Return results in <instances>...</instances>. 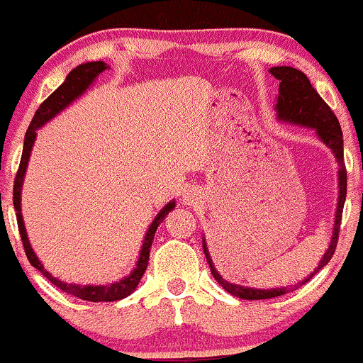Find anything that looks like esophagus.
<instances>
[{
    "mask_svg": "<svg viewBox=\"0 0 363 363\" xmlns=\"http://www.w3.org/2000/svg\"><path fill=\"white\" fill-rule=\"evenodd\" d=\"M182 198H184V203H191V205H193L196 199H198V194H196L194 191H184V196H182Z\"/></svg>",
    "mask_w": 363,
    "mask_h": 363,
    "instance_id": "34e87169",
    "label": "esophagus"
}]
</instances>
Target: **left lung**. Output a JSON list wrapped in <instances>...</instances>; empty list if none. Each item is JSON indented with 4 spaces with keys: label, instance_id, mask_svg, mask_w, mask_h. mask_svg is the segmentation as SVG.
<instances>
[{
    "label": "left lung",
    "instance_id": "obj_1",
    "mask_svg": "<svg viewBox=\"0 0 363 363\" xmlns=\"http://www.w3.org/2000/svg\"><path fill=\"white\" fill-rule=\"evenodd\" d=\"M269 73L280 82V89H278V97H277V109L278 119L286 121L291 124H301V126L314 128L315 133L324 143L335 153L336 160H338V181H340V196H338V208H336V216H335V228H333V237L331 242H329L328 251L324 252L323 259L319 261V266L314 269V273H311V277H307L306 280L298 281L294 286H281V289H272V290H259V289H247V286L235 285V283H228L223 280L222 274L216 272L213 261H211L210 252H208L206 242L203 239V251H205L206 261L210 264L211 274L215 277V280L223 286L228 294L235 295V297L244 298V301H262V298H274L280 297V295L289 294V291L297 290L298 286L306 285L307 281L319 272L320 268L328 264L331 261L333 254H335L336 244H338V234H340V225H341V215H343V205L345 199H347V167H345L343 160V133H341L340 123L336 119L335 112L331 111V107L320 99V95L315 91L314 86L311 85L309 78L306 77L298 69L291 68V66H274L269 69Z\"/></svg>",
    "mask_w": 363,
    "mask_h": 363
}]
</instances>
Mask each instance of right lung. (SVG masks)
<instances>
[{
  "label": "right lung",
  "mask_w": 363,
  "mask_h": 363,
  "mask_svg": "<svg viewBox=\"0 0 363 363\" xmlns=\"http://www.w3.org/2000/svg\"><path fill=\"white\" fill-rule=\"evenodd\" d=\"M109 66L106 65L104 61H91V62H85V65L77 66V68L72 69V73H68L66 80L57 86L56 90L49 95L45 101L40 104V107L37 109L34 119H32L30 126H28L27 133H25V140H23V152H22V160H20V167L18 172H16L15 177V186H13V206L16 211V222H18V230H20V237H22L23 242V249L25 254H27L28 261L34 268L39 269L40 273L48 278L52 285H56L57 289H61L66 294L74 295V297L82 298V301H89V302H114V301H121V298L128 297L131 295L133 291L136 290L138 283L143 277L145 269L148 266V257H150V247H152L153 237H155L157 227L165 220V216L169 215L170 210H174L176 206V201H170L160 210V213L155 216L152 225H150L147 235H145L143 245H141L140 251V257L138 262H136V268L133 269L131 274L124 277L123 280L116 281V283H109V285H77V283H66L61 281L60 278H54L48 269H44L43 262L39 261V257L35 256V252L32 251V245L28 242L27 237V230H25L23 225V218H22V206H20V194H22V186H23V177H25V170H27V164L28 158H30V152L32 147H34V141L37 136V129L40 126H44L49 119H52L54 116L60 114L62 109L72 104L74 99H78L80 95H83L86 91V89L94 83L95 78L99 74L106 72Z\"/></svg>",
  "instance_id": "obj_1"
}]
</instances>
